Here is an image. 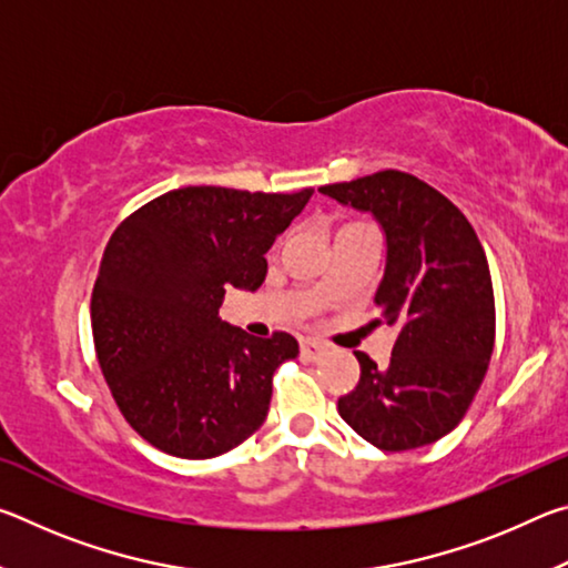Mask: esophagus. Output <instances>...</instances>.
Listing matches in <instances>:
<instances>
[{"mask_svg":"<svg viewBox=\"0 0 568 568\" xmlns=\"http://www.w3.org/2000/svg\"><path fill=\"white\" fill-rule=\"evenodd\" d=\"M323 353H325V345L323 343L313 341V338H303L301 341V355H303L305 361H318Z\"/></svg>","mask_w":568,"mask_h":568,"instance_id":"34e87169","label":"esophagus"}]
</instances>
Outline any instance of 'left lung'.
<instances>
[{"label": "left lung", "mask_w": 568, "mask_h": 568, "mask_svg": "<svg viewBox=\"0 0 568 568\" xmlns=\"http://www.w3.org/2000/svg\"><path fill=\"white\" fill-rule=\"evenodd\" d=\"M321 192L381 223L388 253L376 323L398 328L386 368L355 353L361 378L338 398L341 418L381 450L434 444L466 416L494 353V285L476 230L446 195L400 170Z\"/></svg>", "instance_id": "8db88e82"}]
</instances>
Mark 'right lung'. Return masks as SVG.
I'll return each mask as SVG.
<instances>
[{
  "label": "right lung",
  "instance_id": "1",
  "mask_svg": "<svg viewBox=\"0 0 568 568\" xmlns=\"http://www.w3.org/2000/svg\"><path fill=\"white\" fill-rule=\"evenodd\" d=\"M313 187H180L134 210L104 247L92 291L102 376L124 420L178 458L227 454L263 426L291 333L253 338L220 321L225 287L257 291L265 253Z\"/></svg>",
  "mask_w": 568,
  "mask_h": 568
}]
</instances>
